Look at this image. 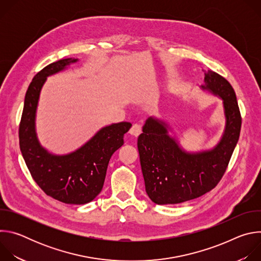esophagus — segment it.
Listing matches in <instances>:
<instances>
[{"label":"esophagus","instance_id":"esophagus-1","mask_svg":"<svg viewBox=\"0 0 261 261\" xmlns=\"http://www.w3.org/2000/svg\"><path fill=\"white\" fill-rule=\"evenodd\" d=\"M129 133H130L132 136H134V137H138L139 134L141 133V127H140L139 125L135 124V125L132 126V128H131L130 131H129Z\"/></svg>","mask_w":261,"mask_h":261}]
</instances>
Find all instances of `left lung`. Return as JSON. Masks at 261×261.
I'll return each instance as SVG.
<instances>
[{
	"label": "left lung",
	"mask_w": 261,
	"mask_h": 261,
	"mask_svg": "<svg viewBox=\"0 0 261 261\" xmlns=\"http://www.w3.org/2000/svg\"><path fill=\"white\" fill-rule=\"evenodd\" d=\"M203 91L222 99L225 127L211 150L187 152L169 134L170 126L150 117L137 139L145 192L156 204L188 201L214 189L226 171L238 143L242 118L231 85L218 73L204 71Z\"/></svg>",
	"instance_id": "1"
}]
</instances>
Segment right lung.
Returning <instances> with one entry per match:
<instances>
[{
  "label": "right lung",
  "instance_id": "obj_1",
  "mask_svg": "<svg viewBox=\"0 0 261 261\" xmlns=\"http://www.w3.org/2000/svg\"><path fill=\"white\" fill-rule=\"evenodd\" d=\"M77 61L63 59L36 74L25 93L19 125L20 151L32 177L46 195L68 204L91 202L101 192L109 160L124 144V134L132 126L129 122L105 126L66 155L51 154L40 144L35 122L42 87L48 76Z\"/></svg>",
  "mask_w": 261,
  "mask_h": 261
}]
</instances>
